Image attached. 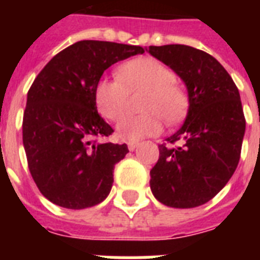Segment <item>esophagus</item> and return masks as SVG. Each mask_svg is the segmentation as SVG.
I'll return each instance as SVG.
<instances>
[{"mask_svg":"<svg viewBox=\"0 0 260 260\" xmlns=\"http://www.w3.org/2000/svg\"><path fill=\"white\" fill-rule=\"evenodd\" d=\"M139 142H128V150L129 151H135L138 148Z\"/></svg>","mask_w":260,"mask_h":260,"instance_id":"esophagus-1","label":"esophagus"}]
</instances>
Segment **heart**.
<instances>
[{
  "label": "heart",
  "instance_id": "heart-1",
  "mask_svg": "<svg viewBox=\"0 0 260 260\" xmlns=\"http://www.w3.org/2000/svg\"><path fill=\"white\" fill-rule=\"evenodd\" d=\"M175 79V73L158 59H134L118 69V78H101L95 83V108L102 117L116 121L124 113L128 91L144 90V113L122 117L116 126V135L128 142L154 136L162 131L163 120L174 125L189 112V94Z\"/></svg>",
  "mask_w": 260,
  "mask_h": 260
}]
</instances>
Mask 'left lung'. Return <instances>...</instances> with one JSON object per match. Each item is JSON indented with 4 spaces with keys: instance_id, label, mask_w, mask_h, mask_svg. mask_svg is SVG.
<instances>
[{
    "instance_id": "obj_1",
    "label": "left lung",
    "mask_w": 260,
    "mask_h": 260,
    "mask_svg": "<svg viewBox=\"0 0 260 260\" xmlns=\"http://www.w3.org/2000/svg\"><path fill=\"white\" fill-rule=\"evenodd\" d=\"M148 52L181 77L190 98L183 125L159 144L151 190L163 205L196 208L212 200L238 167L246 131L240 94L225 69L204 51L167 44L150 46Z\"/></svg>"
}]
</instances>
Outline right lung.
<instances>
[{"instance_id": "obj_1", "label": "right lung", "mask_w": 260, "mask_h": 260, "mask_svg": "<svg viewBox=\"0 0 260 260\" xmlns=\"http://www.w3.org/2000/svg\"><path fill=\"white\" fill-rule=\"evenodd\" d=\"M143 52L139 46L82 40L55 55L35 78L22 144L35 183L55 205L85 209L110 193L114 165L128 147L95 140L113 129L98 114L94 87L112 64Z\"/></svg>"}]
</instances>
